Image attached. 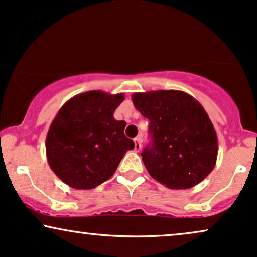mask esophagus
Here are the masks:
<instances>
[{
  "instance_id": "1",
  "label": "esophagus",
  "mask_w": 257,
  "mask_h": 257,
  "mask_svg": "<svg viewBox=\"0 0 257 257\" xmlns=\"http://www.w3.org/2000/svg\"><path fill=\"white\" fill-rule=\"evenodd\" d=\"M134 142H135V146H134V150L137 151V152H139V151L141 150V138L138 137L134 139Z\"/></svg>"
}]
</instances>
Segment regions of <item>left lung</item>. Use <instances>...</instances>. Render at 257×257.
<instances>
[{
  "label": "left lung",
  "instance_id": "obj_1",
  "mask_svg": "<svg viewBox=\"0 0 257 257\" xmlns=\"http://www.w3.org/2000/svg\"><path fill=\"white\" fill-rule=\"evenodd\" d=\"M132 100L150 120L152 140L141 156L156 181L170 189H189L211 174L218 157L217 133L195 98L162 89L134 93Z\"/></svg>",
  "mask_w": 257,
  "mask_h": 257
}]
</instances>
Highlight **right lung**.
I'll return each instance as SVG.
<instances>
[{"mask_svg":"<svg viewBox=\"0 0 257 257\" xmlns=\"http://www.w3.org/2000/svg\"><path fill=\"white\" fill-rule=\"evenodd\" d=\"M124 94L88 91L70 98L52 120L45 148L55 175L75 189H93L115 174L134 141L113 117Z\"/></svg>","mask_w":257,"mask_h":257,"instance_id":"1","label":"right lung"}]
</instances>
